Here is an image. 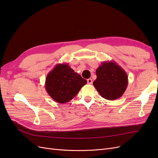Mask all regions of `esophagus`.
Segmentation results:
<instances>
[{"label": "esophagus", "instance_id": "1", "mask_svg": "<svg viewBox=\"0 0 158 158\" xmlns=\"http://www.w3.org/2000/svg\"><path fill=\"white\" fill-rule=\"evenodd\" d=\"M87 82L88 84H92V80L91 78H89L87 80Z\"/></svg>", "mask_w": 158, "mask_h": 158}]
</instances>
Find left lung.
<instances>
[{
	"instance_id": "obj_1",
	"label": "left lung",
	"mask_w": 158,
	"mask_h": 158,
	"mask_svg": "<svg viewBox=\"0 0 158 158\" xmlns=\"http://www.w3.org/2000/svg\"><path fill=\"white\" fill-rule=\"evenodd\" d=\"M97 78L93 84L101 96L108 100L121 98L128 86V76L113 60L105 61L96 70Z\"/></svg>"
}]
</instances>
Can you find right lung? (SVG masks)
Returning <instances> with one entry per match:
<instances>
[{"label": "right lung", "mask_w": 158, "mask_h": 158, "mask_svg": "<svg viewBox=\"0 0 158 158\" xmlns=\"http://www.w3.org/2000/svg\"><path fill=\"white\" fill-rule=\"evenodd\" d=\"M86 83V80L75 73L69 64H57L47 74L45 87L56 102L65 103L73 99Z\"/></svg>", "instance_id": "obj_1"}]
</instances>
